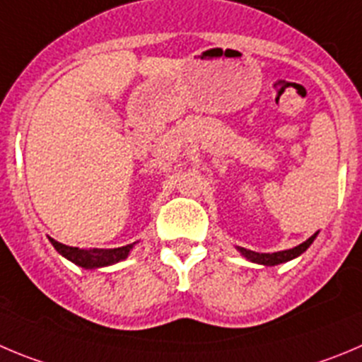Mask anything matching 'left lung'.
I'll use <instances>...</instances> for the list:
<instances>
[{
	"label": "left lung",
	"mask_w": 362,
	"mask_h": 362,
	"mask_svg": "<svg viewBox=\"0 0 362 362\" xmlns=\"http://www.w3.org/2000/svg\"><path fill=\"white\" fill-rule=\"evenodd\" d=\"M316 235H318V232H316L314 235H310V238L307 239V241H303L302 245L295 246V248L282 250V252H275V253H257V252H252V250L241 248V246H239L238 250L241 252L243 257H246L248 261L257 262V264H262V266H276V264H282V262L291 261V259L298 257V255H302V253L305 252L310 245H313V241L316 239Z\"/></svg>",
	"instance_id": "left-lung-1"
}]
</instances>
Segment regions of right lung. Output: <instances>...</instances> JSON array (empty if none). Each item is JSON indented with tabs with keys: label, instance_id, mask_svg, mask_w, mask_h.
<instances>
[{
	"label": "right lung",
	"instance_id": "right-lung-1",
	"mask_svg": "<svg viewBox=\"0 0 362 362\" xmlns=\"http://www.w3.org/2000/svg\"><path fill=\"white\" fill-rule=\"evenodd\" d=\"M49 241H52V245L55 246V250L62 255V257H66L67 261L74 262L76 266L86 269H96V268H103V266L116 264V262L127 259L130 250L134 248V245H127V246H121V248H109V250H100V248L82 250V248H74V246L62 245V243L55 241V239L52 238H49Z\"/></svg>",
	"mask_w": 362,
	"mask_h": 362
}]
</instances>
